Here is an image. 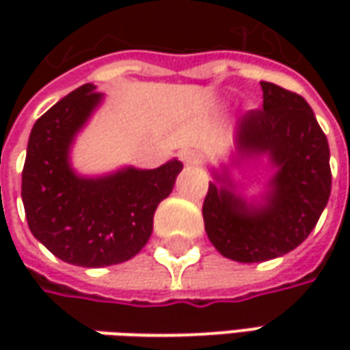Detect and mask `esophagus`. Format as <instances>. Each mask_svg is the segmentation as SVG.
<instances>
[{
	"label": "esophagus",
	"mask_w": 350,
	"mask_h": 350,
	"mask_svg": "<svg viewBox=\"0 0 350 350\" xmlns=\"http://www.w3.org/2000/svg\"><path fill=\"white\" fill-rule=\"evenodd\" d=\"M181 161L185 165H195V163H198V154L193 150H185V152H181Z\"/></svg>",
	"instance_id": "obj_1"
}]
</instances>
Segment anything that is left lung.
<instances>
[{
	"instance_id": "1",
	"label": "left lung",
	"mask_w": 350,
	"mask_h": 350,
	"mask_svg": "<svg viewBox=\"0 0 350 350\" xmlns=\"http://www.w3.org/2000/svg\"><path fill=\"white\" fill-rule=\"evenodd\" d=\"M261 89L262 109L237 120L235 148L239 157L269 155L276 167L265 204H247L220 175L202 204L212 245L239 262L269 261L298 247L331 193L329 144L310 105L269 81H261Z\"/></svg>"
}]
</instances>
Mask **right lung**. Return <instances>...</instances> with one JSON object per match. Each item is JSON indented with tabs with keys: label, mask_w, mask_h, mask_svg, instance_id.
<instances>
[{
	"label": "right lung",
	"mask_w": 350,
	"mask_h": 350,
	"mask_svg": "<svg viewBox=\"0 0 350 350\" xmlns=\"http://www.w3.org/2000/svg\"><path fill=\"white\" fill-rule=\"evenodd\" d=\"M103 101L91 83L72 91L34 122L21 196L33 235L58 259L109 267L132 259L148 243L157 204L173 191L183 163L126 167L88 179L70 167L75 134Z\"/></svg>",
	"instance_id": "obj_1"
}]
</instances>
